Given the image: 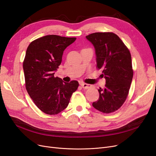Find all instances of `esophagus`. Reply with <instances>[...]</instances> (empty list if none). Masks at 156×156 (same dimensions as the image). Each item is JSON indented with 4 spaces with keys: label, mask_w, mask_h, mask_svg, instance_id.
<instances>
[{
    "label": "esophagus",
    "mask_w": 156,
    "mask_h": 156,
    "mask_svg": "<svg viewBox=\"0 0 156 156\" xmlns=\"http://www.w3.org/2000/svg\"><path fill=\"white\" fill-rule=\"evenodd\" d=\"M81 86L83 88H85V89H88V88H90L92 87V85L91 84H87L85 83H81Z\"/></svg>",
    "instance_id": "esophagus-1"
}]
</instances>
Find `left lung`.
Segmentation results:
<instances>
[{"mask_svg": "<svg viewBox=\"0 0 156 156\" xmlns=\"http://www.w3.org/2000/svg\"><path fill=\"white\" fill-rule=\"evenodd\" d=\"M96 50L98 69L106 79L105 88H100V98L92 106L103 113L117 111L124 104L133 75L129 50L115 33L95 32L86 36Z\"/></svg>", "mask_w": 156, "mask_h": 156, "instance_id": "left-lung-1", "label": "left lung"}]
</instances>
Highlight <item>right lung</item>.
Returning <instances> with one entry per match:
<instances>
[{
    "mask_svg": "<svg viewBox=\"0 0 156 156\" xmlns=\"http://www.w3.org/2000/svg\"><path fill=\"white\" fill-rule=\"evenodd\" d=\"M76 37L48 35L32 41L23 61L25 87L40 110L45 114L57 115L69 104L79 83H64L55 77V71L62 62L64 51Z\"/></svg>",
    "mask_w": 156,
    "mask_h": 156,
    "instance_id": "1",
    "label": "right lung"
}]
</instances>
